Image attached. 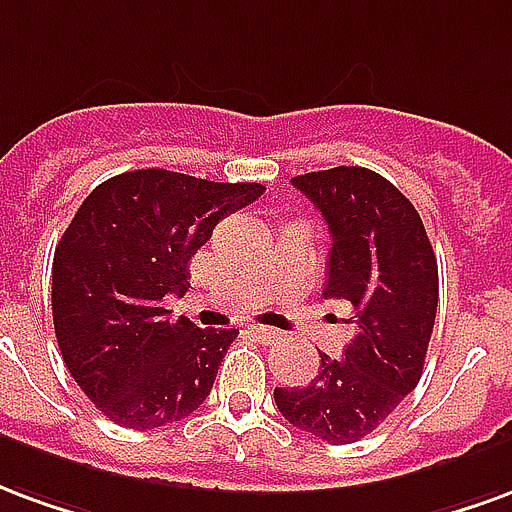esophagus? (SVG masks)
Returning <instances> with one entry per match:
<instances>
[{
    "label": "esophagus",
    "instance_id": "esophagus-1",
    "mask_svg": "<svg viewBox=\"0 0 512 512\" xmlns=\"http://www.w3.org/2000/svg\"><path fill=\"white\" fill-rule=\"evenodd\" d=\"M251 333L264 343H275L278 338H281V333H278V330H272V327H264V324H253Z\"/></svg>",
    "mask_w": 512,
    "mask_h": 512
}]
</instances>
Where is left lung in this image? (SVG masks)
Returning a JSON list of instances; mask_svg holds the SVG:
<instances>
[{
	"instance_id": "obj_1",
	"label": "left lung",
	"mask_w": 512,
	"mask_h": 512,
	"mask_svg": "<svg viewBox=\"0 0 512 512\" xmlns=\"http://www.w3.org/2000/svg\"><path fill=\"white\" fill-rule=\"evenodd\" d=\"M292 185L322 212L333 237L327 300L352 305L341 360L322 354L305 387H275L278 412L330 445L384 423L423 376L439 302V270L420 212L390 179L360 166L297 174Z\"/></svg>"
}]
</instances>
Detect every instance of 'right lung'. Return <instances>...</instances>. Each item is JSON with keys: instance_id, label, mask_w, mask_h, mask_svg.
<instances>
[{"instance_id": "add662e5", "label": "right lung", "mask_w": 512, "mask_h": 512, "mask_svg": "<svg viewBox=\"0 0 512 512\" xmlns=\"http://www.w3.org/2000/svg\"><path fill=\"white\" fill-rule=\"evenodd\" d=\"M264 193L166 169L100 182L62 234L51 267L54 330L67 371L108 420L149 431L196 412L240 330L171 319L190 259L218 220Z\"/></svg>"}]
</instances>
